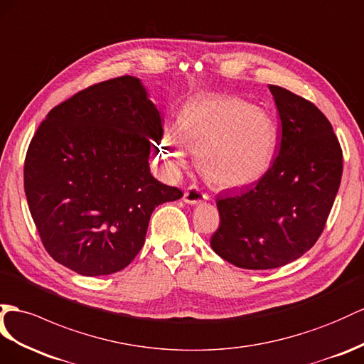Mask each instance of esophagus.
Masks as SVG:
<instances>
[{"label": "esophagus", "mask_w": 364, "mask_h": 364, "mask_svg": "<svg viewBox=\"0 0 364 364\" xmlns=\"http://www.w3.org/2000/svg\"><path fill=\"white\" fill-rule=\"evenodd\" d=\"M208 193H204L201 189H198L197 186H191V188H188V191L184 192V203L188 204H200L201 201L208 200Z\"/></svg>", "instance_id": "34e87169"}]
</instances>
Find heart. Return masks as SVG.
I'll return each mask as SVG.
<instances>
[{
    "mask_svg": "<svg viewBox=\"0 0 364 364\" xmlns=\"http://www.w3.org/2000/svg\"><path fill=\"white\" fill-rule=\"evenodd\" d=\"M176 127L166 129L160 141L167 167L183 169L189 161V146L198 154L204 175L223 188L258 181L275 158L274 118L237 97L212 95L186 102Z\"/></svg>",
    "mask_w": 364,
    "mask_h": 364,
    "instance_id": "b5f03b06",
    "label": "heart"
}]
</instances>
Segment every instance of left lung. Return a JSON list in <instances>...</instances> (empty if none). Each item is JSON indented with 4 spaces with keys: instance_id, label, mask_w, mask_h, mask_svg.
Returning a JSON list of instances; mask_svg holds the SVG:
<instances>
[{
    "instance_id": "obj_1",
    "label": "left lung",
    "mask_w": 364,
    "mask_h": 364,
    "mask_svg": "<svg viewBox=\"0 0 364 364\" xmlns=\"http://www.w3.org/2000/svg\"><path fill=\"white\" fill-rule=\"evenodd\" d=\"M282 130L272 166L255 184L218 195L213 252L243 269H274L307 252L323 234L343 173V152L314 102L269 86Z\"/></svg>"
}]
</instances>
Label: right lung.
I'll use <instances>...</instances> for the list:
<instances>
[{"mask_svg":"<svg viewBox=\"0 0 364 364\" xmlns=\"http://www.w3.org/2000/svg\"><path fill=\"white\" fill-rule=\"evenodd\" d=\"M161 136L160 112L130 75L80 90L49 112L27 149L24 192L55 262L86 277L130 264L154 209L183 197L149 169L152 139Z\"/></svg>","mask_w":364,"mask_h":364,"instance_id":"obj_1","label":"right lung"}]
</instances>
